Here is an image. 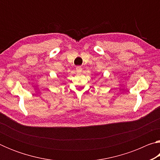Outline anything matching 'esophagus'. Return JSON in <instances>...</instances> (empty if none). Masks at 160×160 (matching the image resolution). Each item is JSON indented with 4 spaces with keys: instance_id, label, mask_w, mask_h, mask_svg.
I'll return each mask as SVG.
<instances>
[{
    "instance_id": "esophagus-1",
    "label": "esophagus",
    "mask_w": 160,
    "mask_h": 160,
    "mask_svg": "<svg viewBox=\"0 0 160 160\" xmlns=\"http://www.w3.org/2000/svg\"><path fill=\"white\" fill-rule=\"evenodd\" d=\"M76 71H77L78 72H80L81 71H82V68H81L80 66L76 67Z\"/></svg>"
}]
</instances>
